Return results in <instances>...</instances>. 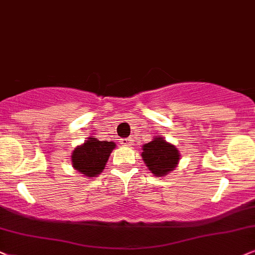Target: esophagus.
<instances>
[{"mask_svg": "<svg viewBox=\"0 0 255 255\" xmlns=\"http://www.w3.org/2000/svg\"><path fill=\"white\" fill-rule=\"evenodd\" d=\"M131 138L129 137H126V138H121V143L124 144V146H131L133 144V142H131Z\"/></svg>", "mask_w": 255, "mask_h": 255, "instance_id": "1", "label": "esophagus"}]
</instances>
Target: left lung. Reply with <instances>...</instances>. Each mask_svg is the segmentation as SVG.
Segmentation results:
<instances>
[{"mask_svg":"<svg viewBox=\"0 0 255 255\" xmlns=\"http://www.w3.org/2000/svg\"><path fill=\"white\" fill-rule=\"evenodd\" d=\"M141 156L151 173L159 178L172 172L180 160L178 148L159 135L143 144Z\"/></svg>","mask_w":255,"mask_h":255,"instance_id":"1","label":"left lung"}]
</instances>
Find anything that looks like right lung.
Segmentation results:
<instances>
[{
  "label": "right lung",
  "mask_w": 255,
  "mask_h": 255,
  "mask_svg": "<svg viewBox=\"0 0 255 255\" xmlns=\"http://www.w3.org/2000/svg\"><path fill=\"white\" fill-rule=\"evenodd\" d=\"M115 148L114 142L88 137L85 143L77 146L72 154L73 167L87 178H94L102 173L106 163Z\"/></svg>",
  "instance_id": "obj_1"
}]
</instances>
